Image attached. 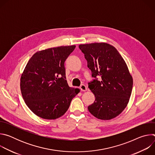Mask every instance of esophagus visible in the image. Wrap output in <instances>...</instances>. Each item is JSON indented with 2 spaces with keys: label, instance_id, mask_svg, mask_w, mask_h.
<instances>
[{
  "label": "esophagus",
  "instance_id": "obj_1",
  "mask_svg": "<svg viewBox=\"0 0 155 155\" xmlns=\"http://www.w3.org/2000/svg\"><path fill=\"white\" fill-rule=\"evenodd\" d=\"M80 89L81 90V91H85L87 90V86L85 85V84H81L80 86Z\"/></svg>",
  "mask_w": 155,
  "mask_h": 155
}]
</instances>
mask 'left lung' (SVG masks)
<instances>
[{
    "mask_svg": "<svg viewBox=\"0 0 155 155\" xmlns=\"http://www.w3.org/2000/svg\"><path fill=\"white\" fill-rule=\"evenodd\" d=\"M78 47L94 78L88 83V87L95 96L88 110L100 120L114 118L127 106L133 85L124 60L114 47L106 43L83 44ZM98 76L101 77L100 81Z\"/></svg>",
    "mask_w": 155,
    "mask_h": 155,
    "instance_id": "obj_1",
    "label": "left lung"
}]
</instances>
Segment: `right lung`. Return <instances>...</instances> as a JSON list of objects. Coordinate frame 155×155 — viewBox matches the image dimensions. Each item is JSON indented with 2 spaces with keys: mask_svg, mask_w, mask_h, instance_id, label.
Returning <instances> with one entry per match:
<instances>
[{
  "mask_svg": "<svg viewBox=\"0 0 155 155\" xmlns=\"http://www.w3.org/2000/svg\"><path fill=\"white\" fill-rule=\"evenodd\" d=\"M75 48L61 46L39 51L28 61L21 77V91L27 106L38 117L47 120L61 117L80 92L69 86L64 67Z\"/></svg>",
  "mask_w": 155,
  "mask_h": 155,
  "instance_id": "right-lung-1",
  "label": "right lung"
}]
</instances>
